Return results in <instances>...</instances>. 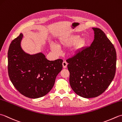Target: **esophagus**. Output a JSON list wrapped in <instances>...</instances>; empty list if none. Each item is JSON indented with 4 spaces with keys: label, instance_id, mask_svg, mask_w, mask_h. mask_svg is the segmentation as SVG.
I'll list each match as a JSON object with an SVG mask.
<instances>
[{
    "label": "esophagus",
    "instance_id": "obj_1",
    "mask_svg": "<svg viewBox=\"0 0 122 122\" xmlns=\"http://www.w3.org/2000/svg\"><path fill=\"white\" fill-rule=\"evenodd\" d=\"M62 65H63V67L64 68H66V66H67L68 63L66 62V61H63L62 63Z\"/></svg>",
    "mask_w": 122,
    "mask_h": 122
}]
</instances>
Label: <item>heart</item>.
I'll list each match as a JSON object with an SVG mask.
<instances>
[{
	"label": "heart",
	"mask_w": 122,
	"mask_h": 122,
	"mask_svg": "<svg viewBox=\"0 0 122 122\" xmlns=\"http://www.w3.org/2000/svg\"><path fill=\"white\" fill-rule=\"evenodd\" d=\"M79 37V36L74 35L66 37H63L60 40L59 42V46L62 47H67L73 45L72 49L71 50V53L74 55L77 53L83 48L86 43L85 38ZM50 47L52 51L57 55L60 54V50L58 46L54 44H51Z\"/></svg>",
	"instance_id": "b5f03b06"
}]
</instances>
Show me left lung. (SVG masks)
<instances>
[{"label": "left lung", "mask_w": 122, "mask_h": 122, "mask_svg": "<svg viewBox=\"0 0 122 122\" xmlns=\"http://www.w3.org/2000/svg\"><path fill=\"white\" fill-rule=\"evenodd\" d=\"M94 40L90 46L66 60L69 82L76 94L86 98L102 94L113 80L116 68V52L104 32L92 28Z\"/></svg>", "instance_id": "8db88e82"}]
</instances>
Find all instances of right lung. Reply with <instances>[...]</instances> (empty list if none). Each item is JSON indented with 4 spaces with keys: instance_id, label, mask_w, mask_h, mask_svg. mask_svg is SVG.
I'll use <instances>...</instances> for the list:
<instances>
[{
    "instance_id": "1",
    "label": "right lung",
    "mask_w": 122,
    "mask_h": 122,
    "mask_svg": "<svg viewBox=\"0 0 122 122\" xmlns=\"http://www.w3.org/2000/svg\"><path fill=\"white\" fill-rule=\"evenodd\" d=\"M23 35L12 41L8 51V72L16 89L25 97L38 98L52 89L62 69V59L49 61L42 53L27 54L20 46Z\"/></svg>"
}]
</instances>
